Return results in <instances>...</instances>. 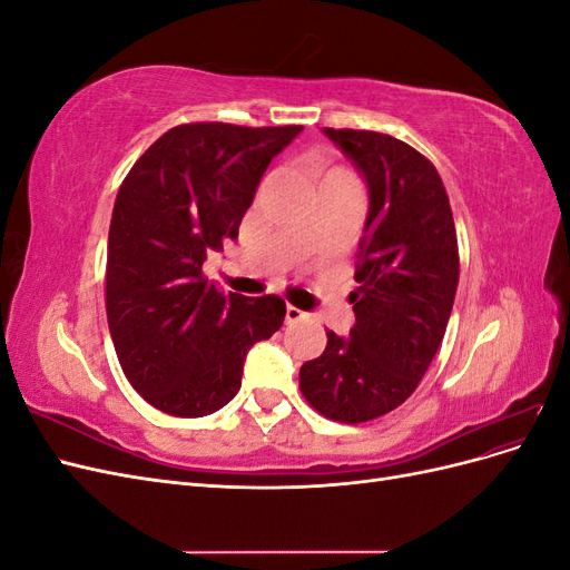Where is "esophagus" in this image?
I'll return each instance as SVG.
<instances>
[{
  "label": "esophagus",
  "mask_w": 570,
  "mask_h": 570,
  "mask_svg": "<svg viewBox=\"0 0 570 570\" xmlns=\"http://www.w3.org/2000/svg\"><path fill=\"white\" fill-rule=\"evenodd\" d=\"M304 318H306V314L302 312V308L292 306V304L285 306V323H299V321H304Z\"/></svg>",
  "instance_id": "obj_1"
}]
</instances>
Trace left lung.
<instances>
[{
	"mask_svg": "<svg viewBox=\"0 0 570 570\" xmlns=\"http://www.w3.org/2000/svg\"><path fill=\"white\" fill-rule=\"evenodd\" d=\"M368 185L358 243L356 323L327 331L325 352L299 368L304 400L325 419L366 423L404 404L438 354L459 285L452 206L421 151L373 130L323 128Z\"/></svg>",
	"mask_w": 570,
	"mask_h": 570,
	"instance_id": "left-lung-1",
	"label": "left lung"
}]
</instances>
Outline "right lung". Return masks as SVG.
Instances as JSON below:
<instances>
[{
  "label": "right lung",
  "mask_w": 570,
  "mask_h": 570,
  "mask_svg": "<svg viewBox=\"0 0 570 570\" xmlns=\"http://www.w3.org/2000/svg\"><path fill=\"white\" fill-rule=\"evenodd\" d=\"M302 126L185 124L118 187L107 249V318L130 385L154 409L199 419L243 385L245 356L285 321L275 295H223L206 252L237 237L258 180Z\"/></svg>",
  "instance_id": "1"
}]
</instances>
